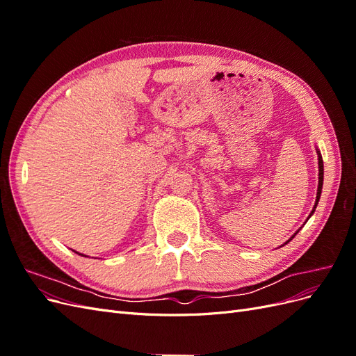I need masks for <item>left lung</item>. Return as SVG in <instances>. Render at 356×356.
Wrapping results in <instances>:
<instances>
[{
	"label": "left lung",
	"instance_id": "left-lung-1",
	"mask_svg": "<svg viewBox=\"0 0 356 356\" xmlns=\"http://www.w3.org/2000/svg\"><path fill=\"white\" fill-rule=\"evenodd\" d=\"M318 166H319V174H318V191H316V200H315V207H314V209H312V212H310V215H309V218L312 217V215H314V212H315V209H316V207H318V202H319V197H321V193H322V184H324V161H322V156H321V152H319V149H318ZM307 218V220H309ZM306 220V221H307ZM298 233V230L293 234V236H291V238L284 243V245H286L289 241H293V238H294V236Z\"/></svg>",
	"mask_w": 356,
	"mask_h": 356
}]
</instances>
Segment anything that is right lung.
<instances>
[{
  "label": "right lung",
  "mask_w": 356,
  "mask_h": 356,
  "mask_svg": "<svg viewBox=\"0 0 356 356\" xmlns=\"http://www.w3.org/2000/svg\"><path fill=\"white\" fill-rule=\"evenodd\" d=\"M75 252V251H74ZM75 254H79V255H81V257H86V255H83V254H80V252H75Z\"/></svg>",
  "instance_id": "1"
}]
</instances>
